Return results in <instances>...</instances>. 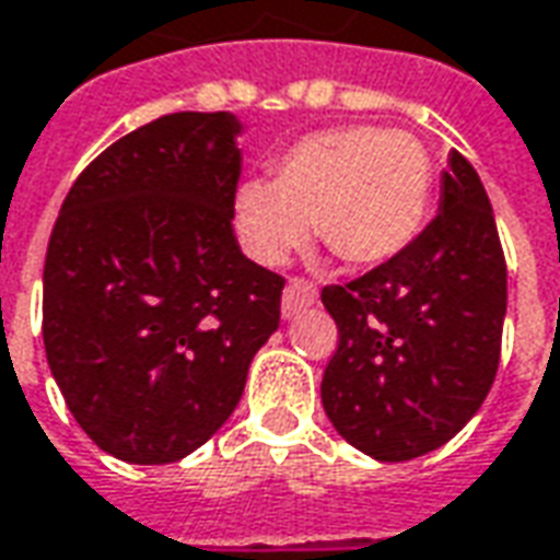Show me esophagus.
<instances>
[{
    "label": "esophagus",
    "instance_id": "esophagus-1",
    "mask_svg": "<svg viewBox=\"0 0 560 560\" xmlns=\"http://www.w3.org/2000/svg\"><path fill=\"white\" fill-rule=\"evenodd\" d=\"M315 300H318V291H315L308 281L293 279L291 284L284 288V293H281V318L291 320L293 315H300L303 308L312 306Z\"/></svg>",
    "mask_w": 560,
    "mask_h": 560
}]
</instances>
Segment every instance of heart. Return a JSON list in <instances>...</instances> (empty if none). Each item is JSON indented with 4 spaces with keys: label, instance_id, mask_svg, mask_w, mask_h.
<instances>
[{
    "label": "heart",
    "instance_id": "obj_1",
    "mask_svg": "<svg viewBox=\"0 0 560 560\" xmlns=\"http://www.w3.org/2000/svg\"><path fill=\"white\" fill-rule=\"evenodd\" d=\"M430 158L416 136L378 127L312 132L272 166V182L236 190L233 221L245 254L281 267L318 240L351 267H378L406 252L428 218Z\"/></svg>",
    "mask_w": 560,
    "mask_h": 560
}]
</instances>
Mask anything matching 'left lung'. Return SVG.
Masks as SVG:
<instances>
[{
  "label": "left lung",
  "mask_w": 560,
  "mask_h": 560,
  "mask_svg": "<svg viewBox=\"0 0 560 560\" xmlns=\"http://www.w3.org/2000/svg\"><path fill=\"white\" fill-rule=\"evenodd\" d=\"M339 327L320 402L339 436L375 460L445 445L494 385L506 264L479 175L457 151L440 212L406 252L320 291Z\"/></svg>",
  "instance_id": "left-lung-1"
}]
</instances>
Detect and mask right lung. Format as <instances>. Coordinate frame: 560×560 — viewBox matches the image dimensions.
Wrapping results in <instances>:
<instances>
[{"label": "right lung", "instance_id": "add662e5", "mask_svg": "<svg viewBox=\"0 0 560 560\" xmlns=\"http://www.w3.org/2000/svg\"><path fill=\"white\" fill-rule=\"evenodd\" d=\"M242 120L178 112L81 172L45 257L42 334L81 430L127 464H172L240 406L279 330L284 279L233 236Z\"/></svg>", "mask_w": 560, "mask_h": 560}]
</instances>
